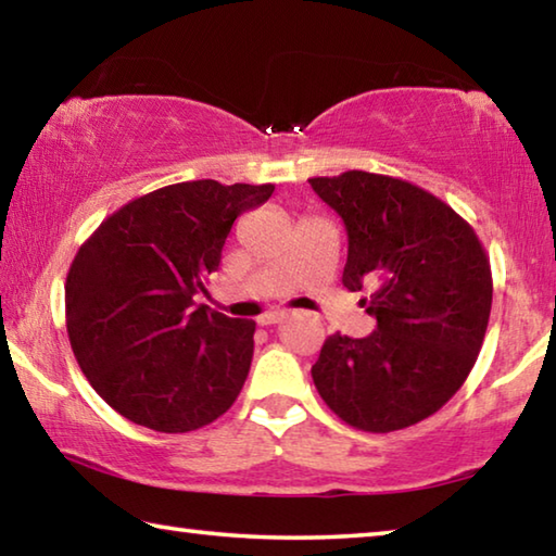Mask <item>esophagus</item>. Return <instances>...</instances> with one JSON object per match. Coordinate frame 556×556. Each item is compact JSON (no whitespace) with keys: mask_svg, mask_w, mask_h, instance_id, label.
Here are the masks:
<instances>
[{"mask_svg":"<svg viewBox=\"0 0 556 556\" xmlns=\"http://www.w3.org/2000/svg\"><path fill=\"white\" fill-rule=\"evenodd\" d=\"M285 318H287L285 312H269V314H262V316L257 318V324H260V326H271V324L285 321Z\"/></svg>","mask_w":556,"mask_h":556,"instance_id":"34e87169","label":"esophagus"}]
</instances>
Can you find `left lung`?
<instances>
[{
	"mask_svg": "<svg viewBox=\"0 0 556 556\" xmlns=\"http://www.w3.org/2000/svg\"><path fill=\"white\" fill-rule=\"evenodd\" d=\"M348 232L343 287L370 289L365 338H326L312 368L345 425L388 434L431 417L466 382L493 304L491 262L473 228L402 178L345 172L308 178Z\"/></svg>",
	"mask_w": 556,
	"mask_h": 556,
	"instance_id": "obj_1",
	"label": "left lung"
}]
</instances>
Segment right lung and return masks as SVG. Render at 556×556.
Returning a JSON list of instances; mask_svg holds the SVG:
<instances>
[{"instance_id":"1","label":"right lung","mask_w":556,"mask_h":556,"mask_svg":"<svg viewBox=\"0 0 556 556\" xmlns=\"http://www.w3.org/2000/svg\"><path fill=\"white\" fill-rule=\"evenodd\" d=\"M275 186L213 178L156 188L108 215L65 279V326L80 370L139 427L186 434L238 400L255 321L195 304L232 223Z\"/></svg>"}]
</instances>
